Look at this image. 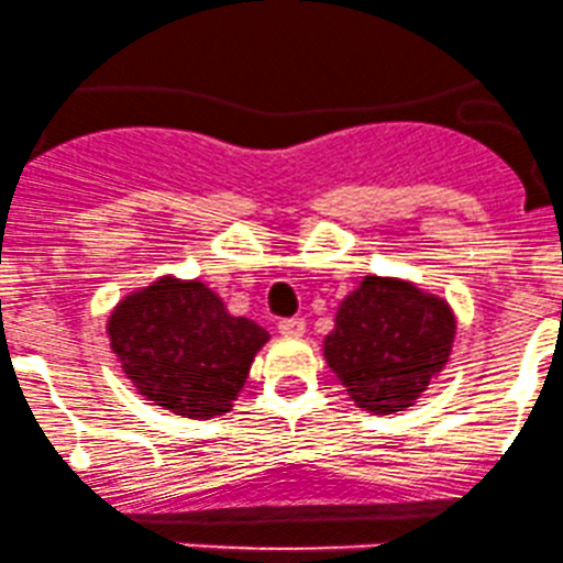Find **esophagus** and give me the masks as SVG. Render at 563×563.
Instances as JSON below:
<instances>
[{"label":"esophagus","mask_w":563,"mask_h":563,"mask_svg":"<svg viewBox=\"0 0 563 563\" xmlns=\"http://www.w3.org/2000/svg\"><path fill=\"white\" fill-rule=\"evenodd\" d=\"M279 332H282V335H303V332H306V322H303V319H298V317L282 319V322H279Z\"/></svg>","instance_id":"34e87169"}]
</instances>
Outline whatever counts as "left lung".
Segmentation results:
<instances>
[{
    "mask_svg": "<svg viewBox=\"0 0 563 563\" xmlns=\"http://www.w3.org/2000/svg\"><path fill=\"white\" fill-rule=\"evenodd\" d=\"M453 332L449 303L408 282L365 276L338 308L324 360L360 408L386 416L410 408L438 378Z\"/></svg>",
    "mask_w": 563,
    "mask_h": 563,
    "instance_id": "obj_1",
    "label": "left lung"
}]
</instances>
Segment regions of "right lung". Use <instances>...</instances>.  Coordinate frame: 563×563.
<instances>
[{"mask_svg":"<svg viewBox=\"0 0 563 563\" xmlns=\"http://www.w3.org/2000/svg\"><path fill=\"white\" fill-rule=\"evenodd\" d=\"M112 352L139 395L187 419L231 410L268 332L201 282L163 276L110 317Z\"/></svg>","mask_w":563,"mask_h":563,"instance_id":"1","label":"right lung"}]
</instances>
